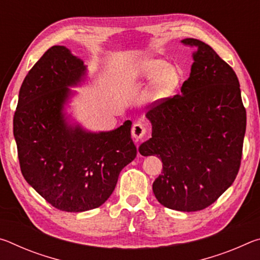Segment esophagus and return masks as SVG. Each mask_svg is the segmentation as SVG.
I'll list each match as a JSON object with an SVG mask.
<instances>
[{
    "label": "esophagus",
    "mask_w": 260,
    "mask_h": 260,
    "mask_svg": "<svg viewBox=\"0 0 260 260\" xmlns=\"http://www.w3.org/2000/svg\"><path fill=\"white\" fill-rule=\"evenodd\" d=\"M146 134H147V127L143 122L138 121L135 122L133 127H132V136H133L136 141L144 138V135Z\"/></svg>",
    "instance_id": "34e87169"
}]
</instances>
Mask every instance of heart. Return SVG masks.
<instances>
[{
  "instance_id": "b5f03b06",
  "label": "heart",
  "mask_w": 260,
  "mask_h": 260,
  "mask_svg": "<svg viewBox=\"0 0 260 260\" xmlns=\"http://www.w3.org/2000/svg\"><path fill=\"white\" fill-rule=\"evenodd\" d=\"M126 74L133 79L153 78L147 91V99L151 102L171 98L181 81V71L178 67L155 57H143L135 61L126 69Z\"/></svg>"
}]
</instances>
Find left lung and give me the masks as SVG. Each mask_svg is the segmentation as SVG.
Here are the masks:
<instances>
[{
    "label": "left lung",
    "mask_w": 260,
    "mask_h": 260,
    "mask_svg": "<svg viewBox=\"0 0 260 260\" xmlns=\"http://www.w3.org/2000/svg\"><path fill=\"white\" fill-rule=\"evenodd\" d=\"M195 46L190 76L181 94L158 101L147 112L151 138L142 156L159 157L162 171L152 190L165 208L193 212L214 203L239 173L246 127L240 82L225 60L209 45Z\"/></svg>",
    "instance_id": "obj_1"
}]
</instances>
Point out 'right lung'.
Masks as SVG:
<instances>
[{
	"label": "right lung",
	"mask_w": 260,
	"mask_h": 260,
	"mask_svg": "<svg viewBox=\"0 0 260 260\" xmlns=\"http://www.w3.org/2000/svg\"><path fill=\"white\" fill-rule=\"evenodd\" d=\"M86 74L67 47L48 49L25 77L14 116V135L26 181L54 208L68 212L96 209L116 188L121 170L136 157L132 121L91 133L69 125L63 112Z\"/></svg>",
	"instance_id": "1"
}]
</instances>
